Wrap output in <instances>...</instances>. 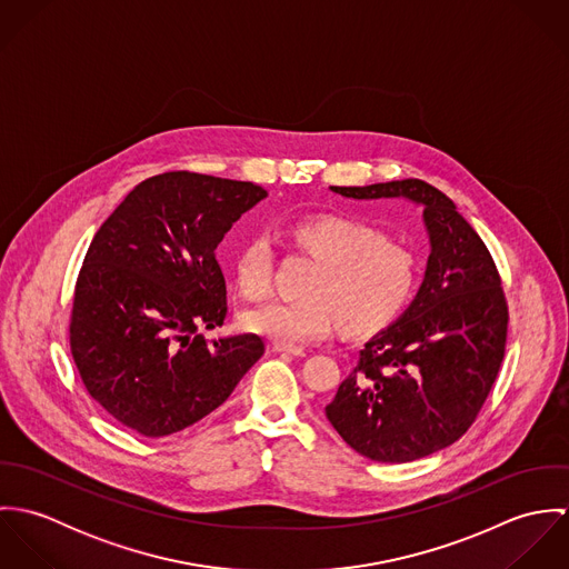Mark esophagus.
<instances>
[{"instance_id": "esophagus-1", "label": "esophagus", "mask_w": 569, "mask_h": 569, "mask_svg": "<svg viewBox=\"0 0 569 569\" xmlns=\"http://www.w3.org/2000/svg\"><path fill=\"white\" fill-rule=\"evenodd\" d=\"M271 350H273V352H278V355H291V357H305V355H307L302 348L284 346V343H278V341H273V343H271Z\"/></svg>"}]
</instances>
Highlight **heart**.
Segmentation results:
<instances>
[{
	"instance_id": "1",
	"label": "heart",
	"mask_w": 569,
	"mask_h": 569,
	"mask_svg": "<svg viewBox=\"0 0 569 569\" xmlns=\"http://www.w3.org/2000/svg\"><path fill=\"white\" fill-rule=\"evenodd\" d=\"M296 241L322 262L307 289L311 298L247 309L244 330L296 348L326 339L339 322L348 332L363 335L395 320L413 293L416 256L368 226L316 219L296 228ZM234 273L244 298H264L273 278L271 241L251 237L237 253Z\"/></svg>"
}]
</instances>
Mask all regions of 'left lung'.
Returning <instances> with one entry per match:
<instances>
[{
  "mask_svg": "<svg viewBox=\"0 0 569 569\" xmlns=\"http://www.w3.org/2000/svg\"><path fill=\"white\" fill-rule=\"evenodd\" d=\"M330 190L418 206L429 256L413 300L363 343L326 418L375 462L431 456L471 427L497 379L508 326L499 273L456 203L422 179Z\"/></svg>",
  "mask_w": 569,
  "mask_h": 569,
  "instance_id": "obj_1",
  "label": "left lung"
}]
</instances>
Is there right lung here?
I'll return each mask as SVG.
<instances>
[{
	"mask_svg": "<svg viewBox=\"0 0 569 569\" xmlns=\"http://www.w3.org/2000/svg\"><path fill=\"white\" fill-rule=\"evenodd\" d=\"M267 197L256 183L188 170L138 183L84 256L70 346L91 399L162 438L223 406L262 357L258 335L208 343L228 318L217 247Z\"/></svg>",
	"mask_w": 569,
	"mask_h": 569,
	"instance_id": "right-lung-1",
	"label": "right lung"
}]
</instances>
